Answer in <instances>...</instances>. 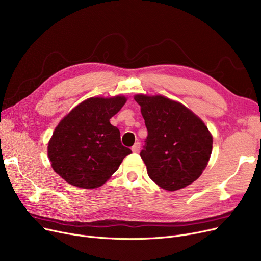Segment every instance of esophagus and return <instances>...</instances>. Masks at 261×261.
Instances as JSON below:
<instances>
[{"mask_svg":"<svg viewBox=\"0 0 261 261\" xmlns=\"http://www.w3.org/2000/svg\"><path fill=\"white\" fill-rule=\"evenodd\" d=\"M132 151L134 152V153H138V152H140V150H141V144L139 143V142H136L133 146H132Z\"/></svg>","mask_w":261,"mask_h":261,"instance_id":"esophagus-1","label":"esophagus"}]
</instances>
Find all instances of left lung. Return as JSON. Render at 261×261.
<instances>
[{"mask_svg": "<svg viewBox=\"0 0 261 261\" xmlns=\"http://www.w3.org/2000/svg\"><path fill=\"white\" fill-rule=\"evenodd\" d=\"M148 136L140 155L150 179L174 191L195 182L210 161L213 138L185 106L164 96L136 95Z\"/></svg>", "mask_w": 261, "mask_h": 261, "instance_id": "obj_1", "label": "left lung"}]
</instances>
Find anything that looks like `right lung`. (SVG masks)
Instances as JSON below:
<instances>
[{
    "label": "right lung",
    "mask_w": 261,
    "mask_h": 261,
    "mask_svg": "<svg viewBox=\"0 0 261 261\" xmlns=\"http://www.w3.org/2000/svg\"><path fill=\"white\" fill-rule=\"evenodd\" d=\"M126 100L123 96L89 98L55 129L48 158L53 169L67 183L86 189L99 187L132 153L121 145L119 130L110 123Z\"/></svg>",
    "instance_id": "right-lung-1"
}]
</instances>
